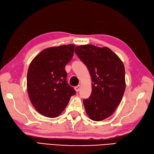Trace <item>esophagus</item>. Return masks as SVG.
Listing matches in <instances>:
<instances>
[{
  "label": "esophagus",
  "instance_id": "1",
  "mask_svg": "<svg viewBox=\"0 0 154 154\" xmlns=\"http://www.w3.org/2000/svg\"><path fill=\"white\" fill-rule=\"evenodd\" d=\"M80 88H81V86H80V85H78V86H76V87H74V90H76V92H78V91H80Z\"/></svg>",
  "mask_w": 154,
  "mask_h": 154
}]
</instances>
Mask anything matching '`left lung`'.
Here are the masks:
<instances>
[{
	"label": "left lung",
	"mask_w": 154,
	"mask_h": 154,
	"mask_svg": "<svg viewBox=\"0 0 154 154\" xmlns=\"http://www.w3.org/2000/svg\"><path fill=\"white\" fill-rule=\"evenodd\" d=\"M75 53L85 64L91 77V95L84 105L91 120L101 121L110 117L125 93L124 64L108 47L93 45L76 46Z\"/></svg>",
	"instance_id": "1"
}]
</instances>
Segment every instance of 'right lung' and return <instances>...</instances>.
I'll return each mask as SVG.
<instances>
[{"instance_id":"right-lung-1","label":"right lung","mask_w":154,"mask_h":154,"mask_svg":"<svg viewBox=\"0 0 154 154\" xmlns=\"http://www.w3.org/2000/svg\"><path fill=\"white\" fill-rule=\"evenodd\" d=\"M75 45L43 50L31 62L27 75L29 98L36 111L49 118L58 117L66 108L74 88L66 81L65 66L74 55Z\"/></svg>"}]
</instances>
